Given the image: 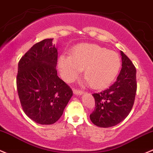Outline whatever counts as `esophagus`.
<instances>
[{
	"label": "esophagus",
	"mask_w": 153,
	"mask_h": 153,
	"mask_svg": "<svg viewBox=\"0 0 153 153\" xmlns=\"http://www.w3.org/2000/svg\"><path fill=\"white\" fill-rule=\"evenodd\" d=\"M73 93L76 95H81L83 93V91L82 90H78V89H73Z\"/></svg>",
	"instance_id": "34e87169"
}]
</instances>
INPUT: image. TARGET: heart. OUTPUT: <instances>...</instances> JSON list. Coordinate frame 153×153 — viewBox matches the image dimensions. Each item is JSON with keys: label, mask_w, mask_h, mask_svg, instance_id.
Wrapping results in <instances>:
<instances>
[{"label": "heart", "mask_w": 153, "mask_h": 153, "mask_svg": "<svg viewBox=\"0 0 153 153\" xmlns=\"http://www.w3.org/2000/svg\"><path fill=\"white\" fill-rule=\"evenodd\" d=\"M58 64L65 81H73L83 70V75L90 86L101 89L108 86L117 76L121 59L114 51L86 43L74 48L70 56H61Z\"/></svg>", "instance_id": "heart-1"}]
</instances>
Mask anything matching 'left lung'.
<instances>
[{"instance_id": "1", "label": "left lung", "mask_w": 153, "mask_h": 153, "mask_svg": "<svg viewBox=\"0 0 153 153\" xmlns=\"http://www.w3.org/2000/svg\"><path fill=\"white\" fill-rule=\"evenodd\" d=\"M120 53L122 69L117 81L107 89L92 94L95 108L90 120L100 128H110L121 123L134 103L137 89L136 67L123 51Z\"/></svg>"}]
</instances>
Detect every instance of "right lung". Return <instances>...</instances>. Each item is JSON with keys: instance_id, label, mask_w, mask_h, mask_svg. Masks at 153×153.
<instances>
[{"instance_id": "obj_1", "label": "right lung", "mask_w": 153, "mask_h": 153, "mask_svg": "<svg viewBox=\"0 0 153 153\" xmlns=\"http://www.w3.org/2000/svg\"><path fill=\"white\" fill-rule=\"evenodd\" d=\"M53 40L33 45L18 63L17 88L22 110L40 125L57 122L72 96L71 88L57 75L58 51Z\"/></svg>"}]
</instances>
